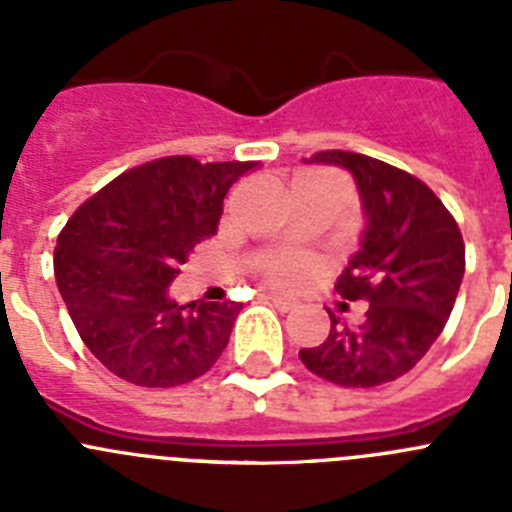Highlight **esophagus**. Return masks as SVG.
<instances>
[{
    "instance_id": "34e87169",
    "label": "esophagus",
    "mask_w": 512,
    "mask_h": 512,
    "mask_svg": "<svg viewBox=\"0 0 512 512\" xmlns=\"http://www.w3.org/2000/svg\"><path fill=\"white\" fill-rule=\"evenodd\" d=\"M264 299L269 301V304H274L276 309H281V311H291V309H296V306H299V301L289 299V296H281V294H266Z\"/></svg>"
}]
</instances>
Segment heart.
<instances>
[{
    "label": "heart",
    "instance_id": "1",
    "mask_svg": "<svg viewBox=\"0 0 512 512\" xmlns=\"http://www.w3.org/2000/svg\"><path fill=\"white\" fill-rule=\"evenodd\" d=\"M264 274L271 284L296 286L311 274V261L304 256H291V253H279L271 256L264 264Z\"/></svg>",
    "mask_w": 512,
    "mask_h": 512
}]
</instances>
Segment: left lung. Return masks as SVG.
Instances as JSON below:
<instances>
[{"instance_id": "left-lung-1", "label": "left lung", "mask_w": 512, "mask_h": 512, "mask_svg": "<svg viewBox=\"0 0 512 512\" xmlns=\"http://www.w3.org/2000/svg\"><path fill=\"white\" fill-rule=\"evenodd\" d=\"M311 163L352 173L364 213L359 251L339 276V296L364 301L357 326L329 311L324 344L301 349L316 377L339 387H377L410 372L435 344L465 274L455 218L415 175L362 153L321 150Z\"/></svg>"}]
</instances>
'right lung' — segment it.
<instances>
[{"instance_id":"1","label":"right lung","mask_w":512,"mask_h":512,"mask_svg":"<svg viewBox=\"0 0 512 512\" xmlns=\"http://www.w3.org/2000/svg\"><path fill=\"white\" fill-rule=\"evenodd\" d=\"M256 163L160 158L118 175L57 238L55 279L85 347L125 382L175 387L216 364L241 304L191 301L168 286L216 233L228 188Z\"/></svg>"}]
</instances>
